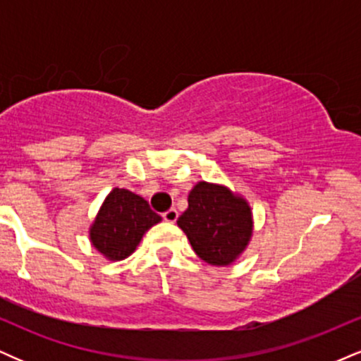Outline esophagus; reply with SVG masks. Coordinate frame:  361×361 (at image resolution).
<instances>
[{"label":"esophagus","instance_id":"obj_1","mask_svg":"<svg viewBox=\"0 0 361 361\" xmlns=\"http://www.w3.org/2000/svg\"><path fill=\"white\" fill-rule=\"evenodd\" d=\"M163 219L169 224H175L176 219H178V210L176 209H169L168 212L163 214Z\"/></svg>","mask_w":361,"mask_h":361}]
</instances>
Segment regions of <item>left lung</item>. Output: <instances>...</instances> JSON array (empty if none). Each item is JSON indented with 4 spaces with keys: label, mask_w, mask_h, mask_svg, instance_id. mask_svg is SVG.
I'll return each mask as SVG.
<instances>
[{
    "label": "left lung",
    "mask_w": 361,
    "mask_h": 361,
    "mask_svg": "<svg viewBox=\"0 0 361 361\" xmlns=\"http://www.w3.org/2000/svg\"><path fill=\"white\" fill-rule=\"evenodd\" d=\"M176 224L198 258L214 267H229L241 258L255 227L250 202L226 185L209 181L193 186L188 209Z\"/></svg>",
    "instance_id": "1"
}]
</instances>
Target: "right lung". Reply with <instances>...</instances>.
Segmentation results:
<instances>
[{"mask_svg":"<svg viewBox=\"0 0 361 361\" xmlns=\"http://www.w3.org/2000/svg\"><path fill=\"white\" fill-rule=\"evenodd\" d=\"M157 222H161V217L140 195L126 188H114L91 222L90 241L106 259H126Z\"/></svg>","mask_w":361,"mask_h":361,"instance_id":"add662e5","label":"right lung"}]
</instances>
